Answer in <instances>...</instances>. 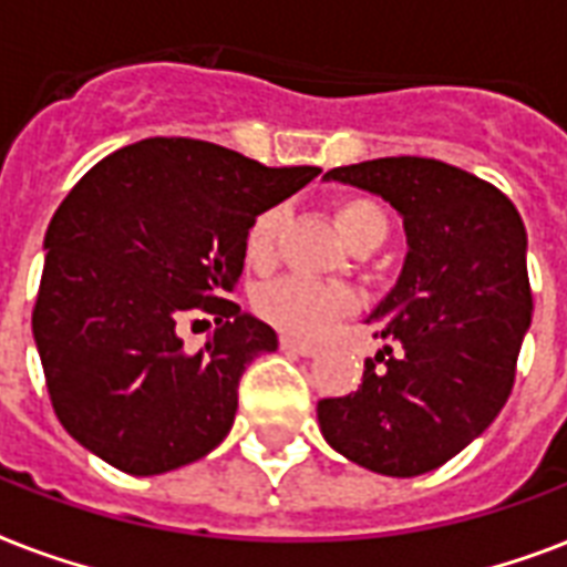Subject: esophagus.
Segmentation results:
<instances>
[{"label":"esophagus","mask_w":567,"mask_h":567,"mask_svg":"<svg viewBox=\"0 0 567 567\" xmlns=\"http://www.w3.org/2000/svg\"><path fill=\"white\" fill-rule=\"evenodd\" d=\"M279 344H282V350H288V353H297V355H318V347L309 344V341H300V338L282 336V338H279Z\"/></svg>","instance_id":"esophagus-1"}]
</instances>
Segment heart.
<instances>
[{"label":"heart","instance_id":"1","mask_svg":"<svg viewBox=\"0 0 567 567\" xmlns=\"http://www.w3.org/2000/svg\"><path fill=\"white\" fill-rule=\"evenodd\" d=\"M336 223L350 247L362 244L373 235H388V217L382 205L368 199V196H344L336 203ZM285 229V212L279 205L265 208L249 223L247 240H244V256L247 265L256 270H267L276 261L279 252V238ZM252 306L267 323H274L282 332L291 336L315 338L323 336L338 318L353 311L355 297L344 285L318 282L306 276H285L270 285H261L252 297Z\"/></svg>","mask_w":567,"mask_h":567}]
</instances>
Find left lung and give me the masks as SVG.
<instances>
[{
  "mask_svg": "<svg viewBox=\"0 0 567 567\" xmlns=\"http://www.w3.org/2000/svg\"><path fill=\"white\" fill-rule=\"evenodd\" d=\"M323 179L403 214V274L368 323L385 347L362 385L318 403L329 447L385 476H417L488 430L515 385L533 318L527 229L503 190L435 158H373Z\"/></svg>",
  "mask_w": 567,
  "mask_h": 567,
  "instance_id": "obj_1",
  "label": "left lung"
}]
</instances>
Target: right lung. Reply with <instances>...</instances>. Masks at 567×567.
Instances as JSON below:
<instances>
[{
  "mask_svg": "<svg viewBox=\"0 0 567 567\" xmlns=\"http://www.w3.org/2000/svg\"><path fill=\"white\" fill-rule=\"evenodd\" d=\"M194 137L93 164L49 223L31 311L49 400L82 447L132 476L190 465L229 435L238 382L276 332L226 300L249 223L318 176ZM218 329L190 354L178 323Z\"/></svg>",
  "mask_w": 567,
  "mask_h": 567,
  "instance_id": "1",
  "label": "right lung"
}]
</instances>
